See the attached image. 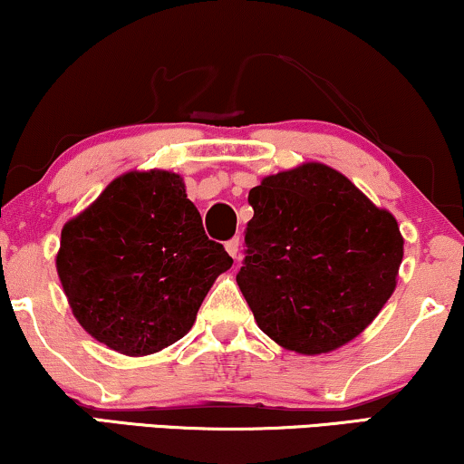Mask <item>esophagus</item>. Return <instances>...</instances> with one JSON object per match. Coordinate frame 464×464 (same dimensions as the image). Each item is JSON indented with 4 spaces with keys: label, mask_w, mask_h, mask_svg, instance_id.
<instances>
[{
    "label": "esophagus",
    "mask_w": 464,
    "mask_h": 464,
    "mask_svg": "<svg viewBox=\"0 0 464 464\" xmlns=\"http://www.w3.org/2000/svg\"><path fill=\"white\" fill-rule=\"evenodd\" d=\"M225 248H227L228 255L233 256V259H237V252H239V237H233V239H228V242L225 244Z\"/></svg>",
    "instance_id": "34e87169"
}]
</instances>
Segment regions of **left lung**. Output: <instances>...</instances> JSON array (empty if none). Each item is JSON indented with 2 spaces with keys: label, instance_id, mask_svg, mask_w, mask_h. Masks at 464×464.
<instances>
[{
  "label": "left lung",
  "instance_id": "obj_1",
  "mask_svg": "<svg viewBox=\"0 0 464 464\" xmlns=\"http://www.w3.org/2000/svg\"><path fill=\"white\" fill-rule=\"evenodd\" d=\"M248 203L237 285L256 325L302 355L360 336L396 289L404 239L394 216L321 162L267 175Z\"/></svg>",
  "mask_w": 464,
  "mask_h": 464
}]
</instances>
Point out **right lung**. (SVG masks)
I'll use <instances>...</instances> for the list:
<instances>
[{
  "instance_id": "add662e5",
  "label": "right lung",
  "mask_w": 464,
  "mask_h": 464,
  "mask_svg": "<svg viewBox=\"0 0 464 464\" xmlns=\"http://www.w3.org/2000/svg\"><path fill=\"white\" fill-rule=\"evenodd\" d=\"M57 274L81 327L130 357L190 332L214 280L233 259L203 231L184 179L130 171L62 228Z\"/></svg>"
}]
</instances>
